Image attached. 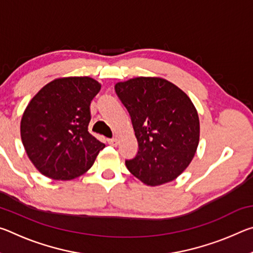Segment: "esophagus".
Here are the masks:
<instances>
[{"label": "esophagus", "mask_w": 253, "mask_h": 253, "mask_svg": "<svg viewBox=\"0 0 253 253\" xmlns=\"http://www.w3.org/2000/svg\"><path fill=\"white\" fill-rule=\"evenodd\" d=\"M108 143L111 145V146H116L118 144V140L117 138H111V139H108Z\"/></svg>", "instance_id": "34e87169"}]
</instances>
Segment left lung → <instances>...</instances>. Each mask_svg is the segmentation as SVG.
Returning <instances> with one entry per match:
<instances>
[{"label":"left lung","mask_w":253,"mask_h":253,"mask_svg":"<svg viewBox=\"0 0 253 253\" xmlns=\"http://www.w3.org/2000/svg\"><path fill=\"white\" fill-rule=\"evenodd\" d=\"M130 115L138 153L129 172L148 186L174 181L193 160L200 140L199 115L177 85L158 77H137L115 84Z\"/></svg>","instance_id":"left-lung-1"}]
</instances>
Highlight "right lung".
Instances as JSON below:
<instances>
[{"mask_svg":"<svg viewBox=\"0 0 253 253\" xmlns=\"http://www.w3.org/2000/svg\"><path fill=\"white\" fill-rule=\"evenodd\" d=\"M101 84L90 77H65L46 84L21 119L27 155L44 176L69 181L91 168L105 144L88 131L90 102Z\"/></svg>","mask_w":253,"mask_h":253,"instance_id":"right-lung-1","label":"right lung"}]
</instances>
